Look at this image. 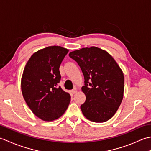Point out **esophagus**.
<instances>
[{
	"instance_id": "obj_1",
	"label": "esophagus",
	"mask_w": 151,
	"mask_h": 151,
	"mask_svg": "<svg viewBox=\"0 0 151 151\" xmlns=\"http://www.w3.org/2000/svg\"><path fill=\"white\" fill-rule=\"evenodd\" d=\"M71 92H72V93H73V94H75V93H76V92H77V90H76V89L75 88V89H73V90L71 91Z\"/></svg>"
}]
</instances>
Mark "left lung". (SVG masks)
<instances>
[{
	"label": "left lung",
	"instance_id": "obj_1",
	"mask_svg": "<svg viewBox=\"0 0 151 151\" xmlns=\"http://www.w3.org/2000/svg\"><path fill=\"white\" fill-rule=\"evenodd\" d=\"M69 56L78 63L84 76L83 115L95 123L110 119L123 98L124 79L120 67L110 54L96 47L73 51Z\"/></svg>",
	"mask_w": 151,
	"mask_h": 151
}]
</instances>
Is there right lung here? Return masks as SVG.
<instances>
[{"instance_id": "right-lung-1", "label": "right lung", "mask_w": 151, "mask_h": 151, "mask_svg": "<svg viewBox=\"0 0 151 151\" xmlns=\"http://www.w3.org/2000/svg\"><path fill=\"white\" fill-rule=\"evenodd\" d=\"M69 50L50 46L34 52L28 60L21 78V90L33 114L45 121H52L65 113L70 95L58 86L59 68Z\"/></svg>"}]
</instances>
